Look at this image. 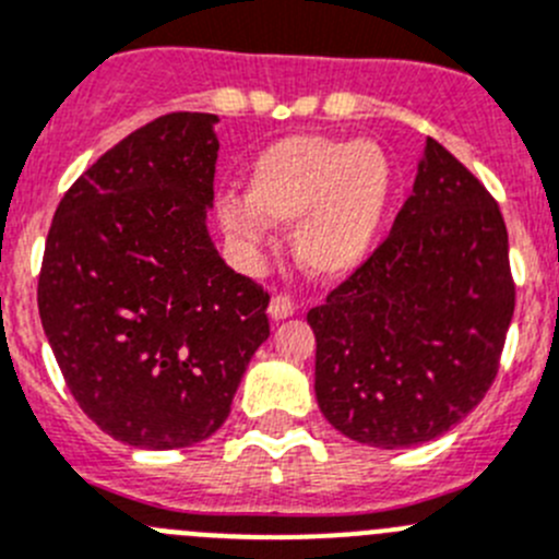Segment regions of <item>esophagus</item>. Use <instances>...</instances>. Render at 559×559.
Instances as JSON below:
<instances>
[{"label":"esophagus","mask_w":559,"mask_h":559,"mask_svg":"<svg viewBox=\"0 0 559 559\" xmlns=\"http://www.w3.org/2000/svg\"><path fill=\"white\" fill-rule=\"evenodd\" d=\"M295 314V300L289 295H275L270 300V320H286V317Z\"/></svg>","instance_id":"esophagus-1"}]
</instances>
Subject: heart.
<instances>
[{"label":"heart","mask_w":559,"mask_h":559,"mask_svg":"<svg viewBox=\"0 0 559 559\" xmlns=\"http://www.w3.org/2000/svg\"><path fill=\"white\" fill-rule=\"evenodd\" d=\"M391 185L389 156L372 140L289 134L255 156L245 198H223L217 221L239 253L255 255L267 223L297 219V264L317 278H342L372 253Z\"/></svg>","instance_id":"obj_1"}]
</instances>
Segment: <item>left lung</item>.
<instances>
[{"mask_svg":"<svg viewBox=\"0 0 559 559\" xmlns=\"http://www.w3.org/2000/svg\"><path fill=\"white\" fill-rule=\"evenodd\" d=\"M513 309L499 203L427 138L389 237L306 317L320 411L380 450L432 441L491 389Z\"/></svg>","mask_w":559,"mask_h":559,"instance_id":"obj_1","label":"left lung"}]
</instances>
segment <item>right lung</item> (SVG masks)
<instances>
[{
  "label": "right lung",
  "mask_w": 559,
  "mask_h": 559,
  "mask_svg": "<svg viewBox=\"0 0 559 559\" xmlns=\"http://www.w3.org/2000/svg\"><path fill=\"white\" fill-rule=\"evenodd\" d=\"M215 123L170 112L123 138L62 195L46 237L38 311L66 385L140 450L212 436L270 336V295L206 231Z\"/></svg>",
  "instance_id": "add662e5"
}]
</instances>
